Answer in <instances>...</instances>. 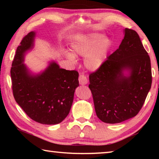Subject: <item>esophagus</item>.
<instances>
[{
  "instance_id": "obj_1",
  "label": "esophagus",
  "mask_w": 159,
  "mask_h": 159,
  "mask_svg": "<svg viewBox=\"0 0 159 159\" xmlns=\"http://www.w3.org/2000/svg\"><path fill=\"white\" fill-rule=\"evenodd\" d=\"M79 83L80 85H86L88 83V79L84 74H80L79 76Z\"/></svg>"
}]
</instances>
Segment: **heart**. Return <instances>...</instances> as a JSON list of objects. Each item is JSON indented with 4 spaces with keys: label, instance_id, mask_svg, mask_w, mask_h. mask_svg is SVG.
<instances>
[{
    "label": "heart",
    "instance_id": "b5f03b06",
    "mask_svg": "<svg viewBox=\"0 0 159 159\" xmlns=\"http://www.w3.org/2000/svg\"><path fill=\"white\" fill-rule=\"evenodd\" d=\"M111 46V41L104 35L91 33L79 35L71 44V52H64V56L75 63L76 57L85 56L84 64L92 71L98 70L105 61Z\"/></svg>",
    "mask_w": 159,
    "mask_h": 159
}]
</instances>
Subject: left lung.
I'll use <instances>...</instances> for the list:
<instances>
[{"label":"left lung","mask_w":159,"mask_h":159,"mask_svg":"<svg viewBox=\"0 0 159 159\" xmlns=\"http://www.w3.org/2000/svg\"><path fill=\"white\" fill-rule=\"evenodd\" d=\"M152 78L150 57L139 35L125 28L119 48L89 76L98 117L113 124L135 116L151 89Z\"/></svg>","instance_id":"1"}]
</instances>
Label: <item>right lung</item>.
I'll use <instances>...</instances> for the list:
<instances>
[{"instance_id": "add662e5", "label": "right lung", "mask_w": 159, "mask_h": 159, "mask_svg": "<svg viewBox=\"0 0 159 159\" xmlns=\"http://www.w3.org/2000/svg\"><path fill=\"white\" fill-rule=\"evenodd\" d=\"M35 36L36 32L31 31L17 48L10 70L13 95L32 120L45 125L58 124L71 109L79 85V73L61 69L51 61L44 71L32 74L24 61L26 53L34 48Z\"/></svg>"}]
</instances>
